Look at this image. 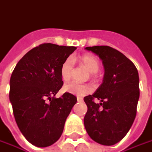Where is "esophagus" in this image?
Wrapping results in <instances>:
<instances>
[{"label": "esophagus", "instance_id": "esophagus-1", "mask_svg": "<svg viewBox=\"0 0 152 152\" xmlns=\"http://www.w3.org/2000/svg\"><path fill=\"white\" fill-rule=\"evenodd\" d=\"M77 100H78V102H83V98L80 97H77Z\"/></svg>", "mask_w": 152, "mask_h": 152}]
</instances>
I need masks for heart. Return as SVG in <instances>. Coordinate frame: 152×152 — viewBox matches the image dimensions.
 I'll return each mask as SVG.
<instances>
[{
	"label": "heart",
	"instance_id": "obj_1",
	"mask_svg": "<svg viewBox=\"0 0 152 152\" xmlns=\"http://www.w3.org/2000/svg\"><path fill=\"white\" fill-rule=\"evenodd\" d=\"M74 62H78L92 74H96L100 69V61L93 54H84L79 58H72L65 59L60 68V77L64 83L69 82L73 73ZM64 91L73 95L82 97L89 94L92 91V87L87 84H78L76 83H70L64 87Z\"/></svg>",
	"mask_w": 152,
	"mask_h": 152
}]
</instances>
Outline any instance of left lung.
I'll use <instances>...</instances> for the list:
<instances>
[{"mask_svg": "<svg viewBox=\"0 0 152 152\" xmlns=\"http://www.w3.org/2000/svg\"><path fill=\"white\" fill-rule=\"evenodd\" d=\"M102 61L104 76L101 85L83 100L88 111L84 126L94 142L104 146L119 142L133 123L140 96L136 66L123 54L109 46L86 47ZM98 99V104L94 102Z\"/></svg>", "mask_w": 152, "mask_h": 152, "instance_id": "1", "label": "left lung"}]
</instances>
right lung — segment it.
Masks as SVG:
<instances>
[{
    "label": "right lung",
    "mask_w": 152,
    "mask_h": 152,
    "mask_svg": "<svg viewBox=\"0 0 152 152\" xmlns=\"http://www.w3.org/2000/svg\"><path fill=\"white\" fill-rule=\"evenodd\" d=\"M77 48L42 44L17 63L10 80V102L23 136L38 147L51 146L62 135L77 98L69 93L54 96L62 88L60 68Z\"/></svg>",
    "instance_id": "1"
}]
</instances>
